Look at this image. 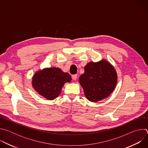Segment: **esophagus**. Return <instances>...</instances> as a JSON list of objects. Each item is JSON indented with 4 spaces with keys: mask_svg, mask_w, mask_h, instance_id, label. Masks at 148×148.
Wrapping results in <instances>:
<instances>
[{
    "mask_svg": "<svg viewBox=\"0 0 148 148\" xmlns=\"http://www.w3.org/2000/svg\"><path fill=\"white\" fill-rule=\"evenodd\" d=\"M72 78L74 79V80H76L77 79V74H73L72 75Z\"/></svg>",
    "mask_w": 148,
    "mask_h": 148,
    "instance_id": "obj_1",
    "label": "esophagus"
}]
</instances>
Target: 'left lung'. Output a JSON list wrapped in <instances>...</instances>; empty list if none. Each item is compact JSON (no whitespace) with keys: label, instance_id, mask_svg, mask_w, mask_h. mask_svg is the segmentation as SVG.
<instances>
[{"label":"left lung","instance_id":"1","mask_svg":"<svg viewBox=\"0 0 148 148\" xmlns=\"http://www.w3.org/2000/svg\"><path fill=\"white\" fill-rule=\"evenodd\" d=\"M79 82L87 98L97 102L109 96L117 82V74L114 67L106 60L90 62L84 68V73Z\"/></svg>","mask_w":148,"mask_h":148}]
</instances>
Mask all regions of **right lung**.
I'll list each match as a JSON object with an SVG mask.
<instances>
[{
    "mask_svg": "<svg viewBox=\"0 0 148 148\" xmlns=\"http://www.w3.org/2000/svg\"><path fill=\"white\" fill-rule=\"evenodd\" d=\"M71 80L69 74L54 67L36 73L33 78L32 85L40 95L47 99L53 100L60 95L64 83Z\"/></svg>",
    "mask_w": 148,
    "mask_h": 148,
    "instance_id": "add662e5",
    "label": "right lung"
}]
</instances>
